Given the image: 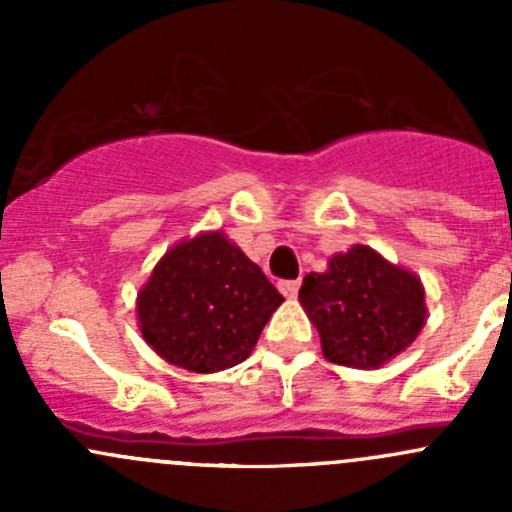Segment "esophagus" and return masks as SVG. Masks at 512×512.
<instances>
[{"label":"esophagus","mask_w":512,"mask_h":512,"mask_svg":"<svg viewBox=\"0 0 512 512\" xmlns=\"http://www.w3.org/2000/svg\"><path fill=\"white\" fill-rule=\"evenodd\" d=\"M299 285H302V282H299V280H282L280 282V292L285 294V297H297Z\"/></svg>","instance_id":"1"}]
</instances>
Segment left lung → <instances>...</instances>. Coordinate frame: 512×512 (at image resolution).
<instances>
[{
    "instance_id": "1",
    "label": "left lung",
    "mask_w": 512,
    "mask_h": 512,
    "mask_svg": "<svg viewBox=\"0 0 512 512\" xmlns=\"http://www.w3.org/2000/svg\"><path fill=\"white\" fill-rule=\"evenodd\" d=\"M299 302L324 356L354 369H374L404 352L426 322L421 280L366 245L334 255L327 272L304 277Z\"/></svg>"
}]
</instances>
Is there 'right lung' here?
Listing matches in <instances>:
<instances>
[{"instance_id":"add662e5","label":"right lung","mask_w":512,"mask_h":512,"mask_svg":"<svg viewBox=\"0 0 512 512\" xmlns=\"http://www.w3.org/2000/svg\"><path fill=\"white\" fill-rule=\"evenodd\" d=\"M282 294L223 232L165 252L138 294L143 339L165 361L213 374L250 356Z\"/></svg>"}]
</instances>
